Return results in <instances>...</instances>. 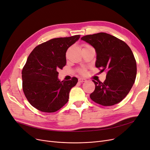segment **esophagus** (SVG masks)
<instances>
[{
	"mask_svg": "<svg viewBox=\"0 0 150 150\" xmlns=\"http://www.w3.org/2000/svg\"><path fill=\"white\" fill-rule=\"evenodd\" d=\"M78 81L79 83H83V82H86V79H84V78H79Z\"/></svg>",
	"mask_w": 150,
	"mask_h": 150,
	"instance_id": "34e87169",
	"label": "esophagus"
}]
</instances>
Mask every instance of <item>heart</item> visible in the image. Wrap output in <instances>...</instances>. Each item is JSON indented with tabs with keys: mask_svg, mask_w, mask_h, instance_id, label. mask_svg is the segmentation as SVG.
<instances>
[{
	"mask_svg": "<svg viewBox=\"0 0 150 150\" xmlns=\"http://www.w3.org/2000/svg\"><path fill=\"white\" fill-rule=\"evenodd\" d=\"M89 47V46H86L85 47ZM79 71H80L82 74H85V73H86V71H85V69H80V70H79Z\"/></svg>",
	"mask_w": 150,
	"mask_h": 150,
	"instance_id": "b5f03b06",
	"label": "heart"
}]
</instances>
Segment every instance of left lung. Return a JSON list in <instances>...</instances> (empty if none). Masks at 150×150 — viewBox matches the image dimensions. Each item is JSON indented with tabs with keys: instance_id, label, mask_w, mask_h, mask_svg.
<instances>
[{
	"instance_id": "left-lung-1",
	"label": "left lung",
	"mask_w": 150,
	"mask_h": 150,
	"mask_svg": "<svg viewBox=\"0 0 150 150\" xmlns=\"http://www.w3.org/2000/svg\"><path fill=\"white\" fill-rule=\"evenodd\" d=\"M92 46L96 53V67L107 71L103 83L93 81L94 92L90 94L93 101L103 106L120 103L129 92L137 76V62L130 47L112 35L100 33L81 38Z\"/></svg>"
}]
</instances>
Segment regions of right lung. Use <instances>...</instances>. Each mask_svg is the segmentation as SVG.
<instances>
[{
	"mask_svg": "<svg viewBox=\"0 0 150 150\" xmlns=\"http://www.w3.org/2000/svg\"><path fill=\"white\" fill-rule=\"evenodd\" d=\"M80 35L55 38L39 45L29 56L22 71V88L32 106L38 110L56 112L69 100L71 89L78 79L61 81L58 70L66 64L67 49Z\"/></svg>",
	"mask_w": 150,
	"mask_h": 150,
	"instance_id": "add662e5",
	"label": "right lung"
}]
</instances>
